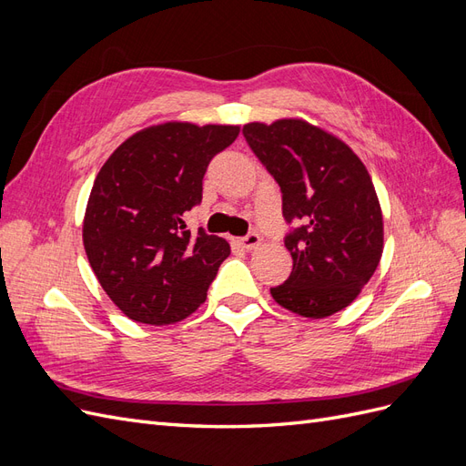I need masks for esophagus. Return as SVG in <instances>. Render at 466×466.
I'll use <instances>...</instances> for the list:
<instances>
[{"mask_svg": "<svg viewBox=\"0 0 466 466\" xmlns=\"http://www.w3.org/2000/svg\"><path fill=\"white\" fill-rule=\"evenodd\" d=\"M233 241H235L238 247H243V248H247V250H252V248H257V247L260 245V235H258V233H248L247 237L233 238Z\"/></svg>", "mask_w": 466, "mask_h": 466, "instance_id": "esophagus-1", "label": "esophagus"}]
</instances>
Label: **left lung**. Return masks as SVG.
Returning a JSON list of instances; mask_svg holds the SVG:
<instances>
[{
	"label": "left lung",
	"instance_id": "obj_1",
	"mask_svg": "<svg viewBox=\"0 0 466 466\" xmlns=\"http://www.w3.org/2000/svg\"><path fill=\"white\" fill-rule=\"evenodd\" d=\"M250 149L281 190L293 258L278 305L307 319L342 311L371 279L383 255V214L368 168L340 137L303 118L248 122Z\"/></svg>",
	"mask_w": 466,
	"mask_h": 466
}]
</instances>
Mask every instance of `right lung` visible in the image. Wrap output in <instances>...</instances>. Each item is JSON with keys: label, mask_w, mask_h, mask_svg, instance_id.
I'll return each mask as SVG.
<instances>
[{"label": "right lung", "mask_w": 466, "mask_h": 466, "mask_svg": "<svg viewBox=\"0 0 466 466\" xmlns=\"http://www.w3.org/2000/svg\"><path fill=\"white\" fill-rule=\"evenodd\" d=\"M241 128L171 120L122 142L98 171L83 218V247L108 298L144 324H173L208 295L231 247L192 235L185 211L202 200V178L216 153Z\"/></svg>", "instance_id": "add662e5"}]
</instances>
